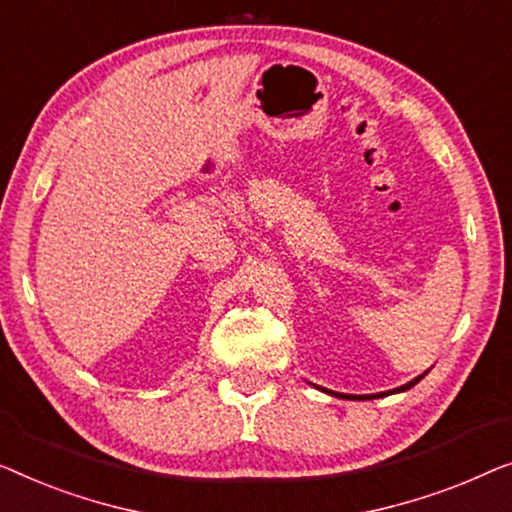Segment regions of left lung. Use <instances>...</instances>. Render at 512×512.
<instances>
[{
  "mask_svg": "<svg viewBox=\"0 0 512 512\" xmlns=\"http://www.w3.org/2000/svg\"><path fill=\"white\" fill-rule=\"evenodd\" d=\"M429 371H424L422 376H417V378H413L410 380V383H406V385H401V387H397V390H390V392H380V394H341V392H331V390H325V387H318V385H313L315 390H322V392H327V394H331V397H338V399H378V397H387V394H397V392H406V390H410V387L413 385H417L420 383V380L427 376Z\"/></svg>",
  "mask_w": 512,
  "mask_h": 512,
  "instance_id": "obj_1",
  "label": "left lung"
}]
</instances>
